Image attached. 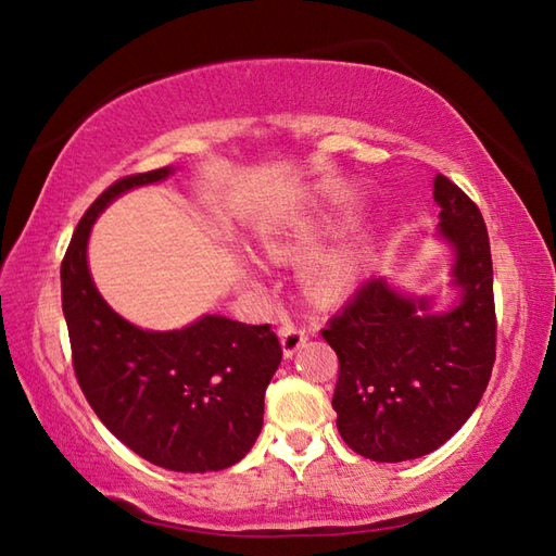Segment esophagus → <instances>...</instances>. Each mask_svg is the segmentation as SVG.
<instances>
[{
	"label": "esophagus",
	"mask_w": 556,
	"mask_h": 556,
	"mask_svg": "<svg viewBox=\"0 0 556 556\" xmlns=\"http://www.w3.org/2000/svg\"><path fill=\"white\" fill-rule=\"evenodd\" d=\"M279 337H281V346H285V356H293L308 339V329L301 325H293L291 320H281L279 327Z\"/></svg>",
	"instance_id": "34e87169"
}]
</instances>
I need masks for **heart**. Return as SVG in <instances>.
<instances>
[{
	"label": "heart",
	"mask_w": 556,
	"mask_h": 556,
	"mask_svg": "<svg viewBox=\"0 0 556 556\" xmlns=\"http://www.w3.org/2000/svg\"><path fill=\"white\" fill-rule=\"evenodd\" d=\"M358 271V260L344 253V255H334L325 260L323 265H317L315 275H313V287L320 296H339V293L349 291V287L353 285Z\"/></svg>",
	"instance_id": "b5f03b06"
}]
</instances>
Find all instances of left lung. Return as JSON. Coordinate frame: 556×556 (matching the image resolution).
Here are the masks:
<instances>
[{"mask_svg":"<svg viewBox=\"0 0 556 556\" xmlns=\"http://www.w3.org/2000/svg\"><path fill=\"white\" fill-rule=\"evenodd\" d=\"M440 233L454 245L460 303L428 313L370 279L323 329L337 351V428L353 452L380 460L418 458L442 446L480 404L497 349L488 227L478 205L434 176Z\"/></svg>","mask_w":556,"mask_h":556,"instance_id":"8db88e82","label":"left lung"}]
</instances>
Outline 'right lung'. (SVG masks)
<instances>
[{"label": "right lung", "instance_id": "right-lung-1", "mask_svg": "<svg viewBox=\"0 0 556 556\" xmlns=\"http://www.w3.org/2000/svg\"><path fill=\"white\" fill-rule=\"evenodd\" d=\"M169 174L124 176L88 207L62 260V308L76 380L104 428L150 464L205 473L241 460L263 430L265 389L281 361L277 334L222 315L174 332L134 327L104 303L86 260L100 212Z\"/></svg>", "mask_w": 556, "mask_h": 556}]
</instances>
